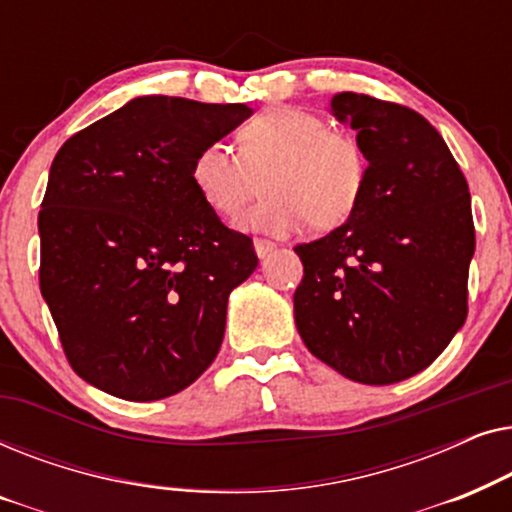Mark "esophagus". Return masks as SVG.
Listing matches in <instances>:
<instances>
[{"mask_svg":"<svg viewBox=\"0 0 512 512\" xmlns=\"http://www.w3.org/2000/svg\"><path fill=\"white\" fill-rule=\"evenodd\" d=\"M254 249H256L258 258H265V256H270L272 251L277 249V244L270 242V240H263V237H256V240H254Z\"/></svg>","mask_w":512,"mask_h":512,"instance_id":"obj_1","label":"esophagus"}]
</instances>
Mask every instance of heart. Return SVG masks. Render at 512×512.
Listing matches in <instances>:
<instances>
[{"instance_id":"1","label":"heart","mask_w":512,"mask_h":512,"mask_svg":"<svg viewBox=\"0 0 512 512\" xmlns=\"http://www.w3.org/2000/svg\"><path fill=\"white\" fill-rule=\"evenodd\" d=\"M237 151L207 144L191 165L195 191L221 219H237L261 181L268 195L242 219L261 233L291 235L305 223L333 230L359 207L368 179L363 146L314 111L289 104L261 111L237 132Z\"/></svg>"}]
</instances>
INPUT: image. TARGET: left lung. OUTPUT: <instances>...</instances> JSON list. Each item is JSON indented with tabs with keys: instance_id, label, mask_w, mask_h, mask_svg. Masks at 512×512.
Returning <instances> with one entry per match:
<instances>
[{
	"instance_id": "1",
	"label": "left lung",
	"mask_w": 512,
	"mask_h": 512,
	"mask_svg": "<svg viewBox=\"0 0 512 512\" xmlns=\"http://www.w3.org/2000/svg\"><path fill=\"white\" fill-rule=\"evenodd\" d=\"M368 160L359 207L298 244L293 314L307 349L340 375L394 384L429 368L464 326L475 251L471 193L438 130L403 104L331 100Z\"/></svg>"
}]
</instances>
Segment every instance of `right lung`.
Masks as SVG:
<instances>
[{
  "instance_id": "obj_1",
  "label": "right lung",
  "mask_w": 512,
  "mask_h": 512,
  "mask_svg": "<svg viewBox=\"0 0 512 512\" xmlns=\"http://www.w3.org/2000/svg\"><path fill=\"white\" fill-rule=\"evenodd\" d=\"M247 104L137 97L60 146L41 200L39 286L74 373L125 401H158L216 359L228 293L256 270L191 165Z\"/></svg>"
}]
</instances>
